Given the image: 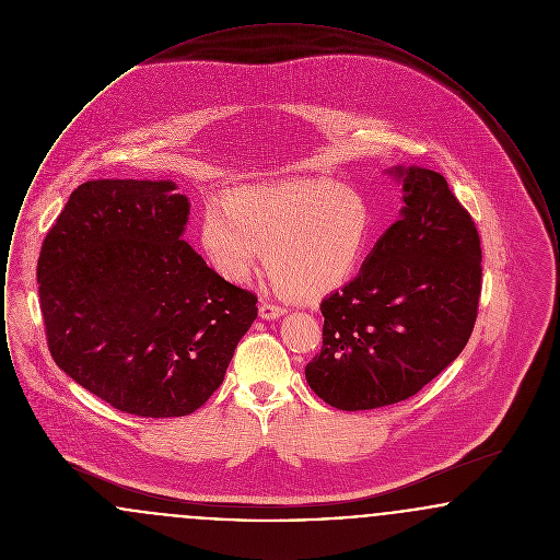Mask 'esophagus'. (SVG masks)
I'll return each instance as SVG.
<instances>
[{
  "mask_svg": "<svg viewBox=\"0 0 560 560\" xmlns=\"http://www.w3.org/2000/svg\"><path fill=\"white\" fill-rule=\"evenodd\" d=\"M281 315H285V308H283V306L272 304V302H262V304H260V317H262V319H279Z\"/></svg>",
  "mask_w": 560,
  "mask_h": 560,
  "instance_id": "obj_1",
  "label": "esophagus"
}]
</instances>
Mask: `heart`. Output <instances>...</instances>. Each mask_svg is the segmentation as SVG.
I'll return each instance as SVG.
<instances>
[{
    "label": "heart",
    "mask_w": 560,
    "mask_h": 560,
    "mask_svg": "<svg viewBox=\"0 0 560 560\" xmlns=\"http://www.w3.org/2000/svg\"><path fill=\"white\" fill-rule=\"evenodd\" d=\"M368 197L331 180H279L229 190L206 206L199 243L224 279L245 283L265 258L277 285L320 293L342 285L372 245Z\"/></svg>",
    "instance_id": "heart-1"
}]
</instances>
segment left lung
Segmentation results:
<instances>
[{
    "label": "left lung",
    "instance_id": "8db88e82",
    "mask_svg": "<svg viewBox=\"0 0 560 560\" xmlns=\"http://www.w3.org/2000/svg\"><path fill=\"white\" fill-rule=\"evenodd\" d=\"M400 218L359 275L320 302L323 347L306 382L327 405L361 411L413 397L464 350L477 320L480 240L447 180L427 167L388 170Z\"/></svg>",
    "mask_w": 560,
    "mask_h": 560
}]
</instances>
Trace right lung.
I'll use <instances>...</instances> for the list:
<instances>
[{
  "instance_id": "obj_1",
  "label": "right lung",
  "mask_w": 560,
  "mask_h": 560,
  "mask_svg": "<svg viewBox=\"0 0 560 560\" xmlns=\"http://www.w3.org/2000/svg\"><path fill=\"white\" fill-rule=\"evenodd\" d=\"M172 180H88L42 243L39 306L56 365L140 418H180L222 384L258 298L183 240Z\"/></svg>"
}]
</instances>
